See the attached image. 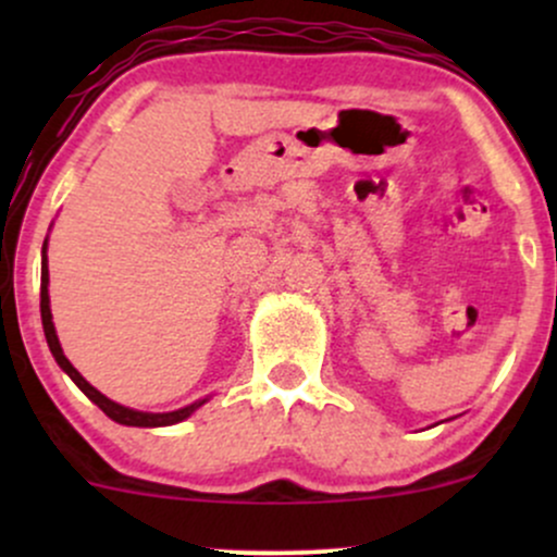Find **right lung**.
I'll return each instance as SVG.
<instances>
[{
	"label": "right lung",
	"mask_w": 557,
	"mask_h": 557,
	"mask_svg": "<svg viewBox=\"0 0 557 557\" xmlns=\"http://www.w3.org/2000/svg\"><path fill=\"white\" fill-rule=\"evenodd\" d=\"M41 324H44V335H47V343H49V350H52L54 361L60 363V369L65 372L70 380L78 385L83 393L88 395V400H94L96 406L101 408V411L107 413L112 421H117V424H125V426H172V424H181L190 417V413H196L198 408L203 406L209 398H201L196 403H190V406H183L177 408V411H164V413H151V411H136V408H127V406H120V403H114L107 398V395H101L99 389L94 385H88L86 380H83L78 369L73 367V363L67 361V356L62 354V345H60V337H57V330H54V322H52V309H49V261H47V240H44V248H41Z\"/></svg>",
	"instance_id": "right-lung-1"
}]
</instances>
